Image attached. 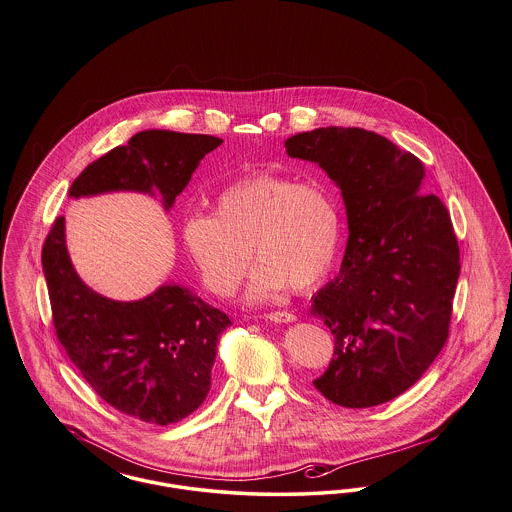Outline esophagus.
Wrapping results in <instances>:
<instances>
[{"mask_svg":"<svg viewBox=\"0 0 512 512\" xmlns=\"http://www.w3.org/2000/svg\"><path fill=\"white\" fill-rule=\"evenodd\" d=\"M267 320H272V322H280V324H286V322H293L295 320V315L290 313V311H274V313H268L265 315Z\"/></svg>","mask_w":512,"mask_h":512,"instance_id":"esophagus-1","label":"esophagus"}]
</instances>
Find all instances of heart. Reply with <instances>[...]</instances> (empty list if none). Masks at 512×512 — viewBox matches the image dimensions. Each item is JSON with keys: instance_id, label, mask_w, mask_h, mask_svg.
<instances>
[{"instance_id": "b5f03b06", "label": "heart", "mask_w": 512, "mask_h": 512, "mask_svg": "<svg viewBox=\"0 0 512 512\" xmlns=\"http://www.w3.org/2000/svg\"><path fill=\"white\" fill-rule=\"evenodd\" d=\"M340 211L318 184L278 174H259L222 188L213 213H188L182 244L217 295L242 284L253 249L257 259L249 301H263L288 284L303 292L318 284L334 265L340 245Z\"/></svg>"}]
</instances>
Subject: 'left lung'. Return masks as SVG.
Here are the masks:
<instances>
[{
  "mask_svg": "<svg viewBox=\"0 0 512 512\" xmlns=\"http://www.w3.org/2000/svg\"><path fill=\"white\" fill-rule=\"evenodd\" d=\"M284 146L336 182L349 228L340 274L311 299L336 341L313 384L347 409L382 405L422 378L449 336L461 272L451 217L422 194V161L376 132L328 126Z\"/></svg>",
  "mask_w": 512,
  "mask_h": 512,
  "instance_id": "8db88e82",
  "label": "left lung"
}]
</instances>
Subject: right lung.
Masks as SVG:
<instances>
[{"label": "right lung", "instance_id": "1", "mask_svg": "<svg viewBox=\"0 0 512 512\" xmlns=\"http://www.w3.org/2000/svg\"><path fill=\"white\" fill-rule=\"evenodd\" d=\"M220 144L207 134L138 132L80 172L69 195L157 194L169 211L199 161ZM42 267L57 338L105 403L167 426L205 401L220 332L232 324L222 311L178 284H163L138 301L99 295L74 270L63 217L49 230Z\"/></svg>", "mask_w": 512, "mask_h": 512}]
</instances>
